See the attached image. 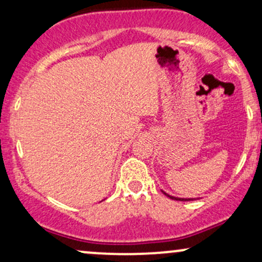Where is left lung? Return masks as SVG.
I'll list each match as a JSON object with an SVG mask.
<instances>
[{
  "label": "left lung",
  "instance_id": "left-lung-1",
  "mask_svg": "<svg viewBox=\"0 0 262 262\" xmlns=\"http://www.w3.org/2000/svg\"><path fill=\"white\" fill-rule=\"evenodd\" d=\"M162 193L166 194V196L170 197L171 200H175V201H193V200H196V198H179V197H173V196H170V194H167L166 192H164V191H162Z\"/></svg>",
  "mask_w": 262,
  "mask_h": 262
}]
</instances>
